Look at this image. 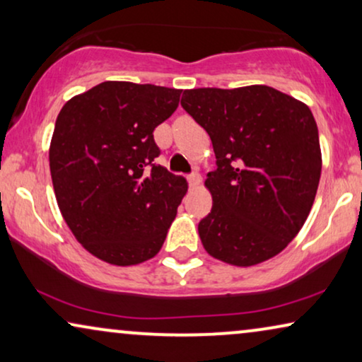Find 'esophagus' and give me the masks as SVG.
Returning a JSON list of instances; mask_svg holds the SVG:
<instances>
[{"label":"esophagus","instance_id":"obj_1","mask_svg":"<svg viewBox=\"0 0 362 362\" xmlns=\"http://www.w3.org/2000/svg\"><path fill=\"white\" fill-rule=\"evenodd\" d=\"M187 181H189V185L192 186V187H196V186H199V182H201V175L199 173H191L189 176H187Z\"/></svg>","mask_w":362,"mask_h":362}]
</instances>
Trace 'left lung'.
<instances>
[{"mask_svg":"<svg viewBox=\"0 0 362 362\" xmlns=\"http://www.w3.org/2000/svg\"><path fill=\"white\" fill-rule=\"evenodd\" d=\"M211 136L212 209L197 230L207 254L237 267L280 254L303 227L321 176L318 127L303 102L267 86L185 90Z\"/></svg>","mask_w":362,"mask_h":362,"instance_id":"obj_1","label":"left lung"}]
</instances>
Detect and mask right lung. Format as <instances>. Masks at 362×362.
Listing matches in <instances>:
<instances>
[{
  "instance_id": "right-lung-1",
  "label": "right lung",
  "mask_w": 362,
  "mask_h": 362,
  "mask_svg": "<svg viewBox=\"0 0 362 362\" xmlns=\"http://www.w3.org/2000/svg\"><path fill=\"white\" fill-rule=\"evenodd\" d=\"M180 95L177 88L108 81L59 112L49 148L59 209L83 249L107 264L155 257L175 221L187 182L155 165L153 132Z\"/></svg>"
}]
</instances>
